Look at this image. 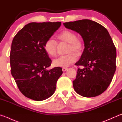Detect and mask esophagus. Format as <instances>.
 Wrapping results in <instances>:
<instances>
[{
  "label": "esophagus",
  "instance_id": "obj_1",
  "mask_svg": "<svg viewBox=\"0 0 122 122\" xmlns=\"http://www.w3.org/2000/svg\"><path fill=\"white\" fill-rule=\"evenodd\" d=\"M67 69H68L67 68L63 67V69H62V70H63V72H65V71H67Z\"/></svg>",
  "mask_w": 122,
  "mask_h": 122
}]
</instances>
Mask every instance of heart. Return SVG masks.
Instances as JSON below:
<instances>
[{
  "mask_svg": "<svg viewBox=\"0 0 122 122\" xmlns=\"http://www.w3.org/2000/svg\"><path fill=\"white\" fill-rule=\"evenodd\" d=\"M59 42L68 43L66 52L68 54L61 56L53 61V65L56 67H66L76 62L77 59V55H80L84 48V44L81 38L78 37L73 31L65 30L61 31L57 36ZM44 49L49 56L55 57L57 55V43L54 40L49 38L44 43Z\"/></svg>",
  "mask_w": 122,
  "mask_h": 122,
  "instance_id": "heart-1",
  "label": "heart"
}]
</instances>
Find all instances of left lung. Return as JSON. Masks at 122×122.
Wrapping results in <instances>:
<instances>
[{"mask_svg": "<svg viewBox=\"0 0 122 122\" xmlns=\"http://www.w3.org/2000/svg\"><path fill=\"white\" fill-rule=\"evenodd\" d=\"M64 26L79 33L85 49L75 65L78 68L74 89L86 97L103 93L109 86L116 71V48L107 30L103 25L88 19L63 23Z\"/></svg>", "mask_w": 122, "mask_h": 122, "instance_id": "obj_1", "label": "left lung"}]
</instances>
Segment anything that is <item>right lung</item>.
<instances>
[{"label": "right lung", "instance_id": "obj_1", "mask_svg": "<svg viewBox=\"0 0 122 122\" xmlns=\"http://www.w3.org/2000/svg\"><path fill=\"white\" fill-rule=\"evenodd\" d=\"M61 25V22L29 23L13 39L10 56L11 73L19 90L29 99L42 101L55 92L62 69L46 70L52 61L44 46Z\"/></svg>", "mask_w": 122, "mask_h": 122}]
</instances>
